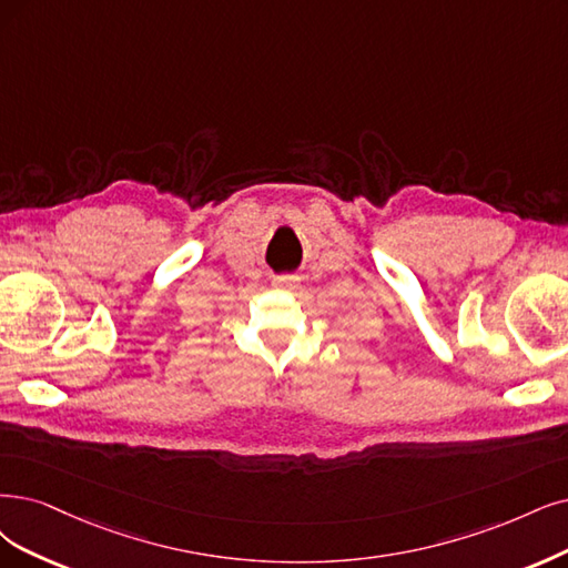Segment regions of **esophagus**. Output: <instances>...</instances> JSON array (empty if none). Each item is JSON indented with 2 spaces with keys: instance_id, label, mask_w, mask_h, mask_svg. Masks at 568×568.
<instances>
[{
  "instance_id": "34e87169",
  "label": "esophagus",
  "mask_w": 568,
  "mask_h": 568,
  "mask_svg": "<svg viewBox=\"0 0 568 568\" xmlns=\"http://www.w3.org/2000/svg\"><path fill=\"white\" fill-rule=\"evenodd\" d=\"M273 285L281 287V290H292V287H297V278H292V276H281V278L273 281Z\"/></svg>"
}]
</instances>
